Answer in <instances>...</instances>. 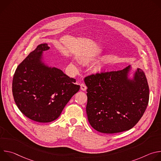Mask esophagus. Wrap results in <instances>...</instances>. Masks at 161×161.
Listing matches in <instances>:
<instances>
[{
	"label": "esophagus",
	"mask_w": 161,
	"mask_h": 161,
	"mask_svg": "<svg viewBox=\"0 0 161 161\" xmlns=\"http://www.w3.org/2000/svg\"><path fill=\"white\" fill-rule=\"evenodd\" d=\"M80 88H81V90H83V91H85V90H86V86H85V84L82 83V84H81V85H80Z\"/></svg>",
	"instance_id": "esophagus-1"
}]
</instances>
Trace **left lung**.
I'll return each instance as SVG.
<instances>
[{
    "label": "left lung",
    "mask_w": 161,
    "mask_h": 161,
    "mask_svg": "<svg viewBox=\"0 0 161 161\" xmlns=\"http://www.w3.org/2000/svg\"><path fill=\"white\" fill-rule=\"evenodd\" d=\"M132 75V76L130 75ZM86 111L95 130L113 134L132 128L144 114L149 101L145 73L131 65L118 71L88 76Z\"/></svg>",
    "instance_id": "8db88e82"
}]
</instances>
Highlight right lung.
I'll use <instances>...</instances> for the list:
<instances>
[{
    "label": "right lung",
    "mask_w": 161,
    "mask_h": 161,
    "mask_svg": "<svg viewBox=\"0 0 161 161\" xmlns=\"http://www.w3.org/2000/svg\"><path fill=\"white\" fill-rule=\"evenodd\" d=\"M48 44H39L14 73L12 90L18 109L29 119L47 123L56 120L67 103L80 90L76 80L45 62Z\"/></svg>",
    "instance_id": "add662e5"
}]
</instances>
